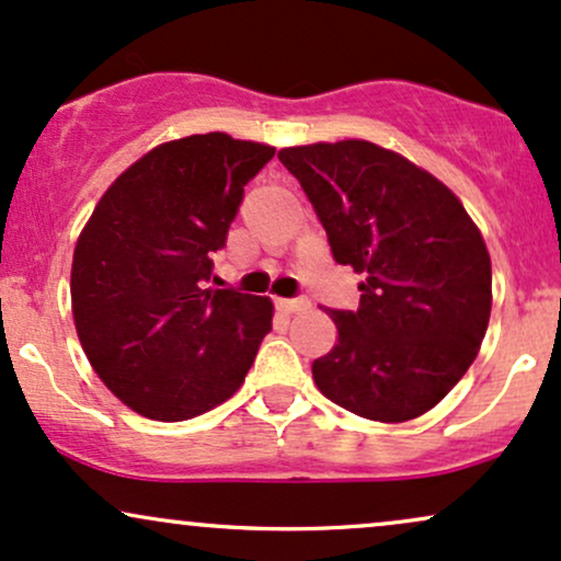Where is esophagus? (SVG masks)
Returning <instances> with one entry per match:
<instances>
[{
  "label": "esophagus",
  "mask_w": 561,
  "mask_h": 561,
  "mask_svg": "<svg viewBox=\"0 0 561 561\" xmlns=\"http://www.w3.org/2000/svg\"><path fill=\"white\" fill-rule=\"evenodd\" d=\"M311 306L306 298H295V300H287V298H279L276 300V308H279L282 313H298V311H306V308Z\"/></svg>",
  "instance_id": "34e87169"
}]
</instances>
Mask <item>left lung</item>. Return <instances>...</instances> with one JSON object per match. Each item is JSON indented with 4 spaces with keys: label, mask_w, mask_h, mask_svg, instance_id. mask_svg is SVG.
<instances>
[{
    "label": "left lung",
    "mask_w": 561,
    "mask_h": 561,
    "mask_svg": "<svg viewBox=\"0 0 561 561\" xmlns=\"http://www.w3.org/2000/svg\"><path fill=\"white\" fill-rule=\"evenodd\" d=\"M324 224L334 261L362 274L356 311H330L337 343L313 382L353 414L409 422L454 390L491 321V255L461 199L366 139L279 150Z\"/></svg>",
    "instance_id": "8db88e82"
}]
</instances>
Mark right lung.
Wrapping results in <instances>:
<instances>
[{"label":"right lung","mask_w":561,"mask_h":561,"mask_svg":"<svg viewBox=\"0 0 561 561\" xmlns=\"http://www.w3.org/2000/svg\"><path fill=\"white\" fill-rule=\"evenodd\" d=\"M272 145L192 134L152 147L94 205L70 302L96 377L147 420L184 422L234 396L272 330V298L208 287L244 184Z\"/></svg>","instance_id":"obj_1"}]
</instances>
